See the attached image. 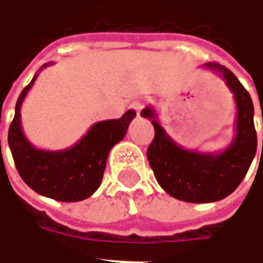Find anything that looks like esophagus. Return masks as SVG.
Wrapping results in <instances>:
<instances>
[{"label":"esophagus","mask_w":263,"mask_h":263,"mask_svg":"<svg viewBox=\"0 0 263 263\" xmlns=\"http://www.w3.org/2000/svg\"><path fill=\"white\" fill-rule=\"evenodd\" d=\"M143 105H145L143 101H134V103L131 104V108L135 109V111H137V114H139V111L143 108Z\"/></svg>","instance_id":"1"}]
</instances>
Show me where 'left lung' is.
Listing matches in <instances>:
<instances>
[{
  "label": "left lung",
  "instance_id": "left-lung-1",
  "mask_svg": "<svg viewBox=\"0 0 263 263\" xmlns=\"http://www.w3.org/2000/svg\"><path fill=\"white\" fill-rule=\"evenodd\" d=\"M203 67L221 76L237 107L235 135L224 151L204 154L182 148L166 134L154 107L141 111L155 128L146 156L156 180L172 197L187 203H213L230 196L242 182L256 154L254 104L249 92L226 66L205 63Z\"/></svg>",
  "mask_w": 263,
  "mask_h": 263
}]
</instances>
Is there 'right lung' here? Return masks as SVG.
I'll return each instance as SVG.
<instances>
[{
  "mask_svg": "<svg viewBox=\"0 0 263 263\" xmlns=\"http://www.w3.org/2000/svg\"><path fill=\"white\" fill-rule=\"evenodd\" d=\"M53 63L43 65L39 71ZM22 90L15 105V117L8 131V145L22 180L36 193L58 201H81L101 184L107 158L115 143L124 139L135 111H126L118 120L96 122L80 141L62 151L33 146L21 125V107L39 76Z\"/></svg>",
  "mask_w": 263,
  "mask_h": 263,
  "instance_id": "obj_1",
  "label": "right lung"
}]
</instances>
